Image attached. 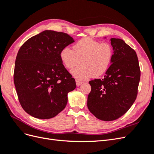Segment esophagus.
Masks as SVG:
<instances>
[{
    "mask_svg": "<svg viewBox=\"0 0 154 154\" xmlns=\"http://www.w3.org/2000/svg\"><path fill=\"white\" fill-rule=\"evenodd\" d=\"M83 82H82V81H80V80H76V85L78 87V86H80L82 83Z\"/></svg>",
    "mask_w": 154,
    "mask_h": 154,
    "instance_id": "1",
    "label": "esophagus"
}]
</instances>
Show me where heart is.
I'll list each match as a JSON object with an SVG mask.
<instances>
[{"label": "heart", "mask_w": 154, "mask_h": 154, "mask_svg": "<svg viewBox=\"0 0 154 154\" xmlns=\"http://www.w3.org/2000/svg\"><path fill=\"white\" fill-rule=\"evenodd\" d=\"M114 50L109 42H100L90 37L83 38L74 44L72 50L66 47L60 51V57L65 67L74 69L72 75L80 80L94 76L98 77L109 69L112 60Z\"/></svg>", "instance_id": "heart-1"}]
</instances>
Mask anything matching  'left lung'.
<instances>
[{"label":"left lung","instance_id":"1","mask_svg":"<svg viewBox=\"0 0 154 154\" xmlns=\"http://www.w3.org/2000/svg\"><path fill=\"white\" fill-rule=\"evenodd\" d=\"M114 49L112 63L102 79L89 82L87 98L91 112L100 120L113 121L124 115L137 95L141 71L137 56L119 38H111Z\"/></svg>","mask_w":154,"mask_h":154}]
</instances>
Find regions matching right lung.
<instances>
[{"label": "right lung", "instance_id": "add662e5", "mask_svg": "<svg viewBox=\"0 0 154 154\" xmlns=\"http://www.w3.org/2000/svg\"><path fill=\"white\" fill-rule=\"evenodd\" d=\"M74 42L66 32L45 30L26 41L18 50L14 83L22 109L32 117L52 118L66 107L68 92L76 85L60 53Z\"/></svg>", "mask_w": 154, "mask_h": 154}]
</instances>
